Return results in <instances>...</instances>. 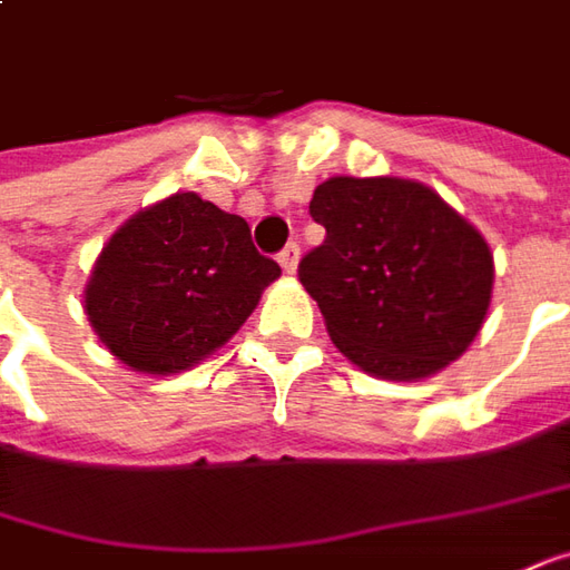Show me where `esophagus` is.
Listing matches in <instances>:
<instances>
[{"mask_svg": "<svg viewBox=\"0 0 570 570\" xmlns=\"http://www.w3.org/2000/svg\"><path fill=\"white\" fill-rule=\"evenodd\" d=\"M277 262H281V267H284L286 274H296V267H299V246L289 243V246L277 255Z\"/></svg>", "mask_w": 570, "mask_h": 570, "instance_id": "obj_1", "label": "esophagus"}]
</instances>
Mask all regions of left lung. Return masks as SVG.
<instances>
[{"label":"left lung","mask_w":570,"mask_h":570,"mask_svg":"<svg viewBox=\"0 0 570 570\" xmlns=\"http://www.w3.org/2000/svg\"><path fill=\"white\" fill-rule=\"evenodd\" d=\"M308 214L324 243L299 262V281L350 363L384 382H422L463 356L495 284L476 226L401 176H331Z\"/></svg>","instance_id":"left-lung-1"}]
</instances>
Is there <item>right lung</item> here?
Masks as SVG:
<instances>
[{
  "mask_svg": "<svg viewBox=\"0 0 570 570\" xmlns=\"http://www.w3.org/2000/svg\"><path fill=\"white\" fill-rule=\"evenodd\" d=\"M277 277L243 217L176 191L109 236L85 284V315L122 365L176 375L224 346Z\"/></svg>",
  "mask_w": 570,
  "mask_h": 570,
  "instance_id": "1",
  "label": "right lung"
}]
</instances>
